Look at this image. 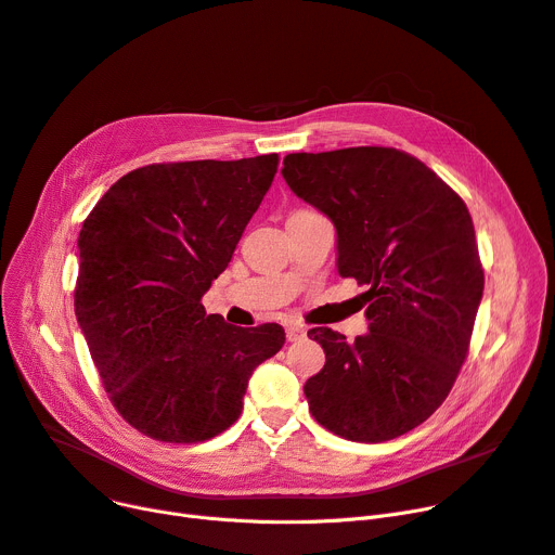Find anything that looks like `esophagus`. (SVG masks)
Instances as JSON below:
<instances>
[{"instance_id": "obj_1", "label": "esophagus", "mask_w": 555, "mask_h": 555, "mask_svg": "<svg viewBox=\"0 0 555 555\" xmlns=\"http://www.w3.org/2000/svg\"><path fill=\"white\" fill-rule=\"evenodd\" d=\"M307 330L302 325H286V338L288 340H302Z\"/></svg>"}]
</instances>
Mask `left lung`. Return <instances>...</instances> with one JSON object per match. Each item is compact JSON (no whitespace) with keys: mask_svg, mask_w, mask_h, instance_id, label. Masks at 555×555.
I'll return each instance as SVG.
<instances>
[{"mask_svg":"<svg viewBox=\"0 0 555 555\" xmlns=\"http://www.w3.org/2000/svg\"><path fill=\"white\" fill-rule=\"evenodd\" d=\"M292 192L336 228L338 273L365 294L363 336L309 330L325 365L305 384L319 425L384 442L422 425L450 395L483 296L463 198L417 157L386 146L288 153Z\"/></svg>","mask_w":555,"mask_h":555,"instance_id":"obj_1","label":"left lung"}]
</instances>
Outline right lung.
I'll return each instance as SVG.
<instances>
[{
  "label": "right lung",
  "instance_id": "1",
  "mask_svg": "<svg viewBox=\"0 0 555 555\" xmlns=\"http://www.w3.org/2000/svg\"><path fill=\"white\" fill-rule=\"evenodd\" d=\"M278 153L149 165L121 176L78 234L76 321L119 415L163 442L219 436L278 323L234 327L201 298L225 271L275 178Z\"/></svg>",
  "mask_w": 555,
  "mask_h": 555
}]
</instances>
